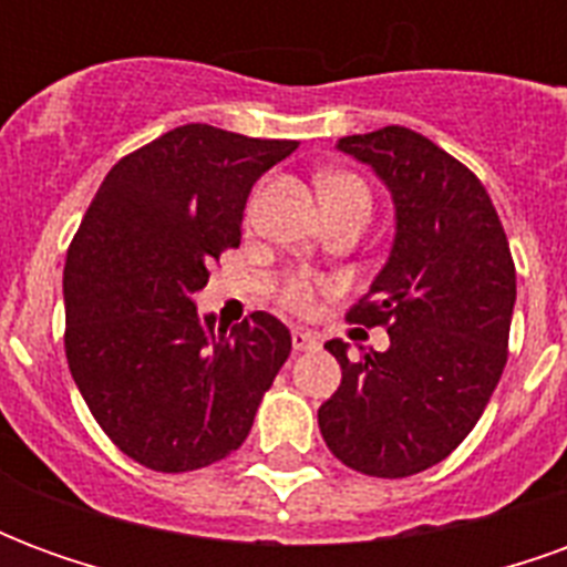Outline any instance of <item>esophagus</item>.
I'll return each mask as SVG.
<instances>
[{
  "label": "esophagus",
  "instance_id": "34e87169",
  "mask_svg": "<svg viewBox=\"0 0 567 567\" xmlns=\"http://www.w3.org/2000/svg\"><path fill=\"white\" fill-rule=\"evenodd\" d=\"M291 346H295V352H316L319 349V337L312 331H303V328H295L291 331Z\"/></svg>",
  "mask_w": 567,
  "mask_h": 567
}]
</instances>
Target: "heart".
I'll use <instances>...</instances> for the list:
<instances>
[{"label":"heart","mask_w":567,"mask_h":567,"mask_svg":"<svg viewBox=\"0 0 567 567\" xmlns=\"http://www.w3.org/2000/svg\"><path fill=\"white\" fill-rule=\"evenodd\" d=\"M343 190H358V194H368L364 182H358L355 175H349V173L319 175L321 199L333 197V194H343ZM282 300L288 303V307L307 309L309 303H312V282H309L307 276H295V279H288L282 288Z\"/></svg>","instance_id":"heart-1"}]
</instances>
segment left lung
Segmentation results:
<instances>
[{
	"instance_id": "8db88e82",
	"label": "left lung",
	"mask_w": 567,
	"mask_h": 567,
	"mask_svg": "<svg viewBox=\"0 0 567 567\" xmlns=\"http://www.w3.org/2000/svg\"><path fill=\"white\" fill-rule=\"evenodd\" d=\"M394 203L392 251L349 319L385 324L389 349L352 361L328 340L340 389L319 406L328 450L352 471L410 476L462 443L507 364L516 270L498 212L467 166L406 127L337 142Z\"/></svg>"
}]
</instances>
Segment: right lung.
<instances>
[{"instance_id": "add662e5", "label": "right lung", "mask_w": 567, "mask_h": 567, "mask_svg": "<svg viewBox=\"0 0 567 567\" xmlns=\"http://www.w3.org/2000/svg\"><path fill=\"white\" fill-rule=\"evenodd\" d=\"M297 142L185 124L117 161L63 270L66 358L93 419L133 462L197 471L243 446L291 352L270 312L199 316L212 260L239 246L251 185Z\"/></svg>"}]
</instances>
